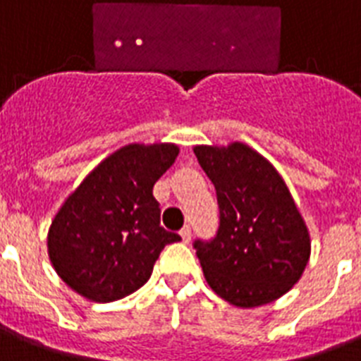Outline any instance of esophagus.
Returning <instances> with one entry per match:
<instances>
[{
    "label": "esophagus",
    "mask_w": 361,
    "mask_h": 361,
    "mask_svg": "<svg viewBox=\"0 0 361 361\" xmlns=\"http://www.w3.org/2000/svg\"><path fill=\"white\" fill-rule=\"evenodd\" d=\"M180 237H181V241L183 243H189L190 241V228L185 226L183 230L180 231Z\"/></svg>",
    "instance_id": "obj_1"
}]
</instances>
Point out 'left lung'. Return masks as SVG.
Instances as JSON below:
<instances>
[{"label": "left lung", "mask_w": 361, "mask_h": 361, "mask_svg": "<svg viewBox=\"0 0 361 361\" xmlns=\"http://www.w3.org/2000/svg\"><path fill=\"white\" fill-rule=\"evenodd\" d=\"M195 155L215 185L221 226L196 241L209 287L237 307L283 297L304 274L312 239L280 172L252 146L196 145Z\"/></svg>", "instance_id": "1"}]
</instances>
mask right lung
Segmentation results:
<instances>
[{"mask_svg": "<svg viewBox=\"0 0 361 361\" xmlns=\"http://www.w3.org/2000/svg\"><path fill=\"white\" fill-rule=\"evenodd\" d=\"M180 154L174 142H131L85 176L55 213L48 256L70 289L113 302L148 282L161 250L180 241L159 226L154 183Z\"/></svg>", "mask_w": 361, "mask_h": 361, "instance_id": "right-lung-1", "label": "right lung"}]
</instances>
